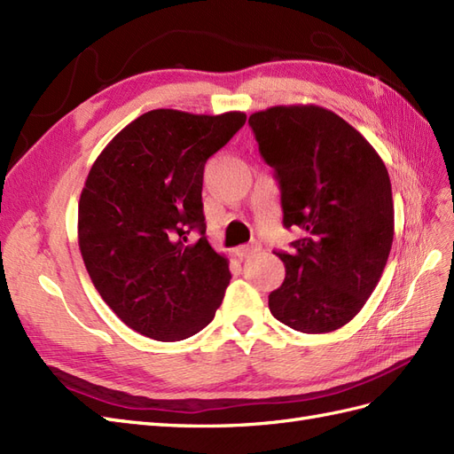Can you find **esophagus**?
I'll return each mask as SVG.
<instances>
[{
    "label": "esophagus",
    "instance_id": "obj_1",
    "mask_svg": "<svg viewBox=\"0 0 454 454\" xmlns=\"http://www.w3.org/2000/svg\"><path fill=\"white\" fill-rule=\"evenodd\" d=\"M261 247L257 246V243H251V246H241V247H238L236 249V254L239 259H247V257H251V254H254L257 253Z\"/></svg>",
    "mask_w": 454,
    "mask_h": 454
}]
</instances>
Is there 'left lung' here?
Here are the masks:
<instances>
[{"mask_svg": "<svg viewBox=\"0 0 454 454\" xmlns=\"http://www.w3.org/2000/svg\"><path fill=\"white\" fill-rule=\"evenodd\" d=\"M249 126L280 185L284 226L303 236L276 254L286 280L272 317L303 333L353 320L378 286L393 243L391 182L363 134L317 106L253 113Z\"/></svg>", "mask_w": 454, "mask_h": 454, "instance_id": "left-lung-1", "label": "left lung"}]
</instances>
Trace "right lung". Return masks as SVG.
<instances>
[{
  "instance_id": "add662e5",
  "label": "right lung",
  "mask_w": 454,
  "mask_h": 454,
  "mask_svg": "<svg viewBox=\"0 0 454 454\" xmlns=\"http://www.w3.org/2000/svg\"><path fill=\"white\" fill-rule=\"evenodd\" d=\"M246 121L239 111H149L111 139L88 174L78 203L86 270L114 315L145 338H190L223 303L231 274L205 238L203 170Z\"/></svg>"
}]
</instances>
